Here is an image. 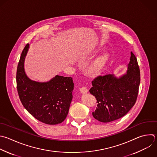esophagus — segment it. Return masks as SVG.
I'll list each match as a JSON object with an SVG mask.
<instances>
[{
	"label": "esophagus",
	"mask_w": 157,
	"mask_h": 157,
	"mask_svg": "<svg viewBox=\"0 0 157 157\" xmlns=\"http://www.w3.org/2000/svg\"><path fill=\"white\" fill-rule=\"evenodd\" d=\"M80 92L82 93H86L87 92H88V88H86V87H85V86H83V87H82V88H80Z\"/></svg>",
	"instance_id": "34e87169"
}]
</instances>
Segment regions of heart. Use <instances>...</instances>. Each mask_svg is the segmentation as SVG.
Here are the masks:
<instances>
[{
	"label": "heart",
	"mask_w": 157,
	"mask_h": 157,
	"mask_svg": "<svg viewBox=\"0 0 157 157\" xmlns=\"http://www.w3.org/2000/svg\"><path fill=\"white\" fill-rule=\"evenodd\" d=\"M108 60L107 56H101L96 59L90 65L89 69L90 71L93 74L99 72L104 67L105 63Z\"/></svg>",
	"instance_id": "obj_1"
}]
</instances>
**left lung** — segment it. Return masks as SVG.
I'll use <instances>...</instances> for the list:
<instances>
[{
  "mask_svg": "<svg viewBox=\"0 0 157 157\" xmlns=\"http://www.w3.org/2000/svg\"><path fill=\"white\" fill-rule=\"evenodd\" d=\"M140 81L137 58L131 52L127 72L117 78L113 74L99 75L92 81L90 93L97 100L92 113L97 120L109 123L125 115L136 103Z\"/></svg>",
  "mask_w": 157,
  "mask_h": 157,
  "instance_id": "1",
  "label": "left lung"
}]
</instances>
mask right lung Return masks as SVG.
<instances>
[{
    "label": "right lung",
    "mask_w": 157,
    "mask_h": 157,
    "mask_svg": "<svg viewBox=\"0 0 157 157\" xmlns=\"http://www.w3.org/2000/svg\"><path fill=\"white\" fill-rule=\"evenodd\" d=\"M29 47L28 44L24 48L17 67V85L20 101L39 121L48 124L61 123L67 115L72 99V78L56 75L47 82L31 80L24 68Z\"/></svg>",
    "instance_id": "add662e5"
}]
</instances>
